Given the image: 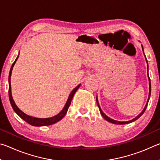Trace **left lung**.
<instances>
[{
  "label": "left lung",
  "mask_w": 160,
  "mask_h": 160,
  "mask_svg": "<svg viewBox=\"0 0 160 160\" xmlns=\"http://www.w3.org/2000/svg\"><path fill=\"white\" fill-rule=\"evenodd\" d=\"M142 51H143V47H142ZM143 53H144V51H143ZM145 59H146V62H147V63H148L147 58H145ZM148 78H149V86H150V88H149V96H148V102H147V103H146V105H145V108H144V109L142 110V112L141 113H140L138 116H136V117H135V118L132 119V120L128 121H118L113 120V119L111 118H109V117H108V116H107L106 114H105V113H104V112H102V110L101 109V108H100V107H99L98 100H97V105H98V107H99V109L100 113H101V114H102V116H103V118H104L105 119V120H107V121H109V122H110V123H114V124H118V125H123V124H128V123H131V122H133V121H135V120H137L138 118H139L140 117V116H141L143 114V113L145 112L146 108H147V107H148V104L149 99H150V94H151V82H150V78H149V75H148Z\"/></svg>",
  "instance_id": "1"
}]
</instances>
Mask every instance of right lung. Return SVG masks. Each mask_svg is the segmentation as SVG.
Instances as JSON below:
<instances>
[{
  "label": "right lung",
  "mask_w": 160,
  "mask_h": 160,
  "mask_svg": "<svg viewBox=\"0 0 160 160\" xmlns=\"http://www.w3.org/2000/svg\"><path fill=\"white\" fill-rule=\"evenodd\" d=\"M19 56V55H18ZM18 56L17 57V58L15 59V61L14 63H12L11 68H10V73H9V78H8V82H9V90H8V94H9V99H10V104H11V106L12 107L13 110L15 111V112L17 113V114L20 116L21 118H22L24 121H25L27 123H28L29 124H30L32 126H49V125H52L53 123H57L58 121H59L60 120H61L62 118L64 117V116L66 115V113L68 112V109L70 105V103H71L72 99L73 97L74 94L75 93V92L77 91V90L79 88V87L80 86V85H78L76 88H75L74 90H72V91L70 92V95L68 97V99L66 104L65 105L64 108L63 109V110L61 112L57 114L56 116H54L53 117L51 118H35V117H32V116H28L27 115L26 113H24L23 112L19 109V108L17 107V105L15 104V103L14 102V100L12 99V94H11V86H10V77H11V73H12V70L13 68V66L15 63L16 61L18 60Z\"/></svg>",
  "instance_id": "obj_1"
}]
</instances>
